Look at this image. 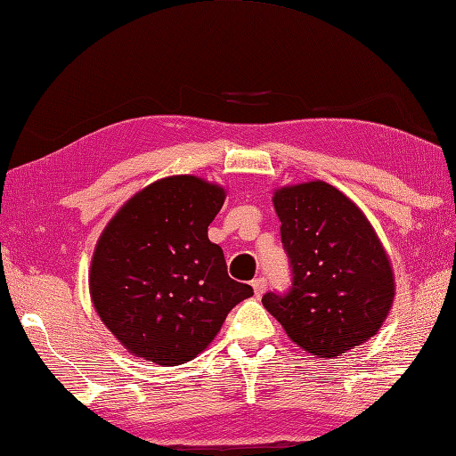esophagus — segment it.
Listing matches in <instances>:
<instances>
[{
	"label": "esophagus",
	"mask_w": 456,
	"mask_h": 456,
	"mask_svg": "<svg viewBox=\"0 0 456 456\" xmlns=\"http://www.w3.org/2000/svg\"><path fill=\"white\" fill-rule=\"evenodd\" d=\"M251 287H253V290H255V297H263V292L266 290V281L261 279V276H258V279H255V281L251 282Z\"/></svg>",
	"instance_id": "obj_1"
}]
</instances>
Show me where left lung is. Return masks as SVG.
Here are the masks:
<instances>
[{
    "instance_id": "obj_1",
    "label": "left lung",
    "mask_w": 456,
    "mask_h": 456,
    "mask_svg": "<svg viewBox=\"0 0 456 456\" xmlns=\"http://www.w3.org/2000/svg\"><path fill=\"white\" fill-rule=\"evenodd\" d=\"M289 292H266L263 306L316 358H336L378 334L395 297L389 256L362 209L326 182L274 191Z\"/></svg>"
}]
</instances>
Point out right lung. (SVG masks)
Instances as JSON below:
<instances>
[{
  "label": "right lung",
  "instance_id": "right-lung-1",
  "mask_svg": "<svg viewBox=\"0 0 456 456\" xmlns=\"http://www.w3.org/2000/svg\"><path fill=\"white\" fill-rule=\"evenodd\" d=\"M225 190L195 175H169L122 205L94 247L93 305L130 354L159 365L193 360L227 314L253 297L227 274L208 237Z\"/></svg>",
  "mask_w": 456,
  "mask_h": 456
}]
</instances>
